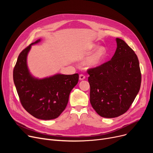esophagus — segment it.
I'll return each mask as SVG.
<instances>
[{"instance_id":"34e87169","label":"esophagus","mask_w":153,"mask_h":153,"mask_svg":"<svg viewBox=\"0 0 153 153\" xmlns=\"http://www.w3.org/2000/svg\"><path fill=\"white\" fill-rule=\"evenodd\" d=\"M85 76L84 74H80L79 75V80L80 81H82V80L85 79Z\"/></svg>"}]
</instances>
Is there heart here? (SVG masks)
<instances>
[{"label": "heart", "mask_w": 153, "mask_h": 153, "mask_svg": "<svg viewBox=\"0 0 153 153\" xmlns=\"http://www.w3.org/2000/svg\"><path fill=\"white\" fill-rule=\"evenodd\" d=\"M97 45L95 44H92L89 45L88 47V51H92L94 49L97 48ZM107 54V50L105 47L100 46L98 48L96 51L89 57L85 62L86 65L87 67L94 68L99 66L102 61L105 58V56Z\"/></svg>", "instance_id": "1"}]
</instances>
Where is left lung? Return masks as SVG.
I'll return each instance as SVG.
<instances>
[{"mask_svg": "<svg viewBox=\"0 0 153 153\" xmlns=\"http://www.w3.org/2000/svg\"><path fill=\"white\" fill-rule=\"evenodd\" d=\"M111 60L87 70L90 102L101 117L115 118L130 108L139 92L141 74L137 56L123 39Z\"/></svg>", "mask_w": 153, "mask_h": 153, "instance_id": "left-lung-1", "label": "left lung"}]
</instances>
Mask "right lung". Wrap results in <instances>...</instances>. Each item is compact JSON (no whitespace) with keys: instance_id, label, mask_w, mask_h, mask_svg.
I'll use <instances>...</instances> for the list:
<instances>
[{"instance_id":"obj_1","label":"right lung","mask_w":153,"mask_h":153,"mask_svg":"<svg viewBox=\"0 0 153 153\" xmlns=\"http://www.w3.org/2000/svg\"><path fill=\"white\" fill-rule=\"evenodd\" d=\"M32 43L19 54L13 69V77L23 107L34 117L41 120L58 118L66 108L72 89L79 81V74H58L39 79L32 76L27 58Z\"/></svg>"}]
</instances>
